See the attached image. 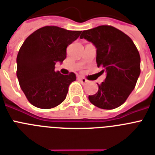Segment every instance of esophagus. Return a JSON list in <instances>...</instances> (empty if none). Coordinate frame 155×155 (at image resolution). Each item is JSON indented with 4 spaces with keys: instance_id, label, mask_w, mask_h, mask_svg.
Returning <instances> with one entry per match:
<instances>
[{
    "instance_id": "obj_1",
    "label": "esophagus",
    "mask_w": 155,
    "mask_h": 155,
    "mask_svg": "<svg viewBox=\"0 0 155 155\" xmlns=\"http://www.w3.org/2000/svg\"><path fill=\"white\" fill-rule=\"evenodd\" d=\"M79 80H80V82H81V83H82V84H86L88 82V80H86L85 78L82 77V76H79Z\"/></svg>"
}]
</instances>
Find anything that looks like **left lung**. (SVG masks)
I'll return each instance as SVG.
<instances>
[{
	"label": "left lung",
	"instance_id": "1",
	"mask_svg": "<svg viewBox=\"0 0 155 155\" xmlns=\"http://www.w3.org/2000/svg\"><path fill=\"white\" fill-rule=\"evenodd\" d=\"M80 39L96 48L98 67L106 71V79L98 84L99 90L89 95V101L97 107L114 109L127 100L140 75V56L131 39L112 26L101 25L82 32Z\"/></svg>",
	"mask_w": 155,
	"mask_h": 155
}]
</instances>
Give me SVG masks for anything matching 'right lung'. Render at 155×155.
I'll return each instance as SVG.
<instances>
[{"label":"right lung","mask_w":155,"mask_h":155,"mask_svg":"<svg viewBox=\"0 0 155 155\" xmlns=\"http://www.w3.org/2000/svg\"><path fill=\"white\" fill-rule=\"evenodd\" d=\"M81 31L45 26L32 33L23 43L17 57L16 75L28 100L38 108L50 109L65 99L75 75L55 71L56 62L62 64L67 47L80 36Z\"/></svg>","instance_id":"1"}]
</instances>
